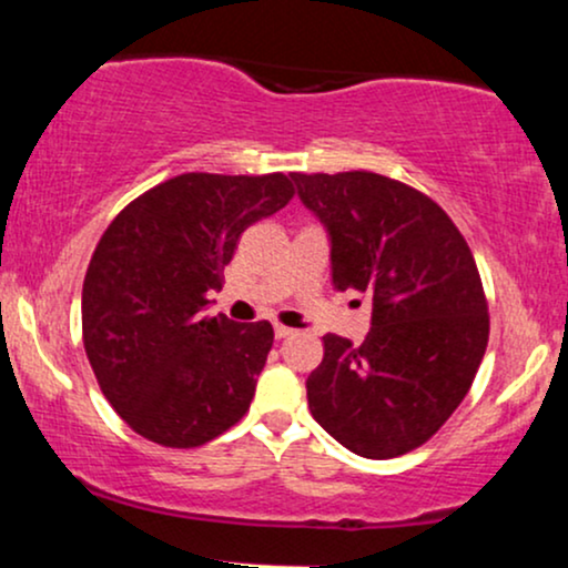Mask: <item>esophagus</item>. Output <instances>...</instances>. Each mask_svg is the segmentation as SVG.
I'll use <instances>...</instances> for the list:
<instances>
[{"instance_id": "obj_1", "label": "esophagus", "mask_w": 568, "mask_h": 568, "mask_svg": "<svg viewBox=\"0 0 568 568\" xmlns=\"http://www.w3.org/2000/svg\"><path fill=\"white\" fill-rule=\"evenodd\" d=\"M293 336V328H288V325H275V338H288Z\"/></svg>"}]
</instances>
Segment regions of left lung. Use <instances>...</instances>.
Instances as JSON below:
<instances>
[{"label": "left lung", "mask_w": 568, "mask_h": 568, "mask_svg": "<svg viewBox=\"0 0 568 568\" xmlns=\"http://www.w3.org/2000/svg\"><path fill=\"white\" fill-rule=\"evenodd\" d=\"M291 179L328 232L334 288L371 298L361 347L323 336L306 379L312 416L357 456L406 454L438 433L484 361L488 310L470 247L440 205L387 175Z\"/></svg>", "instance_id": "left-lung-1"}]
</instances>
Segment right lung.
Wrapping results in <instances>:
<instances>
[{
	"mask_svg": "<svg viewBox=\"0 0 568 568\" xmlns=\"http://www.w3.org/2000/svg\"><path fill=\"white\" fill-rule=\"evenodd\" d=\"M293 197L288 175L184 173L103 232L82 285L84 352L103 395L143 438L194 448L237 425L272 325L205 317L240 234Z\"/></svg>",
	"mask_w": 568,
	"mask_h": 568,
	"instance_id": "add662e5",
	"label": "right lung"
}]
</instances>
